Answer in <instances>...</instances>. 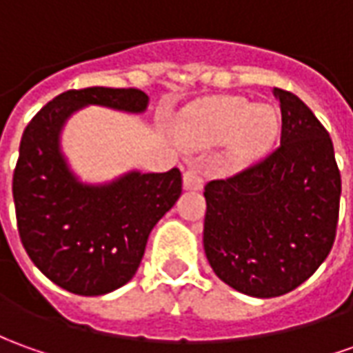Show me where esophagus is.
Here are the masks:
<instances>
[{
	"mask_svg": "<svg viewBox=\"0 0 353 353\" xmlns=\"http://www.w3.org/2000/svg\"><path fill=\"white\" fill-rule=\"evenodd\" d=\"M203 170L195 164H191V166L187 168L185 172H183V187L185 189H201L203 187Z\"/></svg>",
	"mask_w": 353,
	"mask_h": 353,
	"instance_id": "obj_1",
	"label": "esophagus"
}]
</instances>
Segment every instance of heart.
I'll return each mask as SVG.
<instances>
[{
    "label": "heart",
    "instance_id": "heart-1",
    "mask_svg": "<svg viewBox=\"0 0 353 353\" xmlns=\"http://www.w3.org/2000/svg\"><path fill=\"white\" fill-rule=\"evenodd\" d=\"M280 114L270 104H249L241 96H218L185 110L177 121V139L191 150L228 141L230 157L245 162L259 157L278 133Z\"/></svg>",
    "mask_w": 353,
    "mask_h": 353
}]
</instances>
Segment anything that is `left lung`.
Instances as JSON below:
<instances>
[{
	"instance_id": "1",
	"label": "left lung",
	"mask_w": 353,
	"mask_h": 353,
	"mask_svg": "<svg viewBox=\"0 0 353 353\" xmlns=\"http://www.w3.org/2000/svg\"><path fill=\"white\" fill-rule=\"evenodd\" d=\"M280 145L268 157L205 185L203 243L222 282L253 297L303 284L336 237L342 179L328 131L296 94L274 88Z\"/></svg>"
}]
</instances>
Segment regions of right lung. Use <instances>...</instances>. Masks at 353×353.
Listing matches in <instances>:
<instances>
[{"instance_id": "add662e5", "label": "right lung", "mask_w": 353, "mask_h": 353, "mask_svg": "<svg viewBox=\"0 0 353 353\" xmlns=\"http://www.w3.org/2000/svg\"><path fill=\"white\" fill-rule=\"evenodd\" d=\"M90 104L141 114L148 96L106 86L56 96L26 125L13 174L23 247L54 284L77 296H102L135 276L148 234L181 195L177 168L81 183L59 150V133L67 117Z\"/></svg>"}]
</instances>
